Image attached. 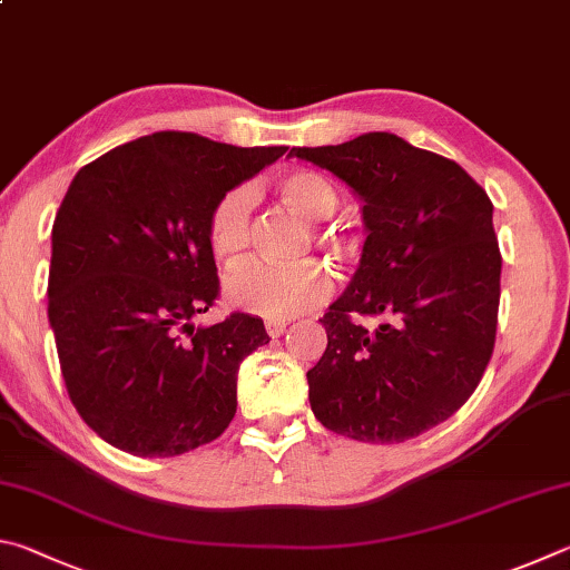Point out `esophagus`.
I'll return each mask as SVG.
<instances>
[{"instance_id":"esophagus-1","label":"esophagus","mask_w":570,"mask_h":570,"mask_svg":"<svg viewBox=\"0 0 570 570\" xmlns=\"http://www.w3.org/2000/svg\"><path fill=\"white\" fill-rule=\"evenodd\" d=\"M285 327H287L285 321H267L265 323V331H267L269 337H279V335L285 333Z\"/></svg>"}]
</instances>
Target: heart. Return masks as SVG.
<instances>
[{
  "instance_id": "heart-1",
  "label": "heart",
  "mask_w": 570,
  "mask_h": 570,
  "mask_svg": "<svg viewBox=\"0 0 570 570\" xmlns=\"http://www.w3.org/2000/svg\"><path fill=\"white\" fill-rule=\"evenodd\" d=\"M277 195L305 223H325L341 207L331 179L311 173V169H295L279 177ZM255 189L249 185H237L227 189L209 213L207 237L213 253L223 259H233L243 253L249 243V227H253ZM321 243L331 247L341 257L357 255V237L347 233H321ZM333 295V275L323 263L307 259L301 265H267L259 259H245L229 269L225 277V297L237 311L267 317V321H287V317L303 315L313 307L323 305Z\"/></svg>"
}]
</instances>
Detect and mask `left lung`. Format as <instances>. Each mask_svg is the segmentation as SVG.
Here are the masks:
<instances>
[{
    "label": "left lung",
    "instance_id": "left-lung-1",
    "mask_svg": "<svg viewBox=\"0 0 570 570\" xmlns=\"http://www.w3.org/2000/svg\"><path fill=\"white\" fill-rule=\"evenodd\" d=\"M291 155L333 173L363 203L361 263L321 321L327 347L307 371L313 413L353 441H411L473 395L493 355V203L453 159L391 132ZM357 314L384 323L367 332Z\"/></svg>",
    "mask_w": 570,
    "mask_h": 570
}]
</instances>
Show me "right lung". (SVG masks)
Returning a JSON list of instances; mask_svg holds the SVG:
<instances>
[{
	"instance_id": "right-lung-1",
	"label": "right lung",
	"mask_w": 570,
	"mask_h": 570,
	"mask_svg": "<svg viewBox=\"0 0 570 570\" xmlns=\"http://www.w3.org/2000/svg\"><path fill=\"white\" fill-rule=\"evenodd\" d=\"M285 149L155 132L75 175L52 227L47 315L69 401L109 445L169 458L235 417L239 363L269 337L245 313L193 325L217 297L207 223L219 195Z\"/></svg>"
}]
</instances>
